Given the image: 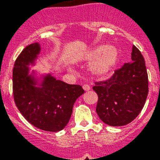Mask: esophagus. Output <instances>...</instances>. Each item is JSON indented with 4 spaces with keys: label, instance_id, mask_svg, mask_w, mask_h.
I'll use <instances>...</instances> for the list:
<instances>
[{
    "label": "esophagus",
    "instance_id": "obj_1",
    "mask_svg": "<svg viewBox=\"0 0 160 160\" xmlns=\"http://www.w3.org/2000/svg\"><path fill=\"white\" fill-rule=\"evenodd\" d=\"M82 88H83V89L85 91H89L90 89V86H89V85H88V84H84L82 86Z\"/></svg>",
    "mask_w": 160,
    "mask_h": 160
}]
</instances>
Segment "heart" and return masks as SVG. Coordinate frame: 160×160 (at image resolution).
<instances>
[{
  "label": "heart",
  "mask_w": 160,
  "mask_h": 160,
  "mask_svg": "<svg viewBox=\"0 0 160 160\" xmlns=\"http://www.w3.org/2000/svg\"><path fill=\"white\" fill-rule=\"evenodd\" d=\"M86 58L89 61L98 59L92 66V71L95 74L103 76L115 66L118 59V51L113 47L99 46L88 53Z\"/></svg>",
  "instance_id": "obj_1"
}]
</instances>
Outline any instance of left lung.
Wrapping results in <instances>:
<instances>
[{
	"label": "left lung",
	"mask_w": 160,
	"mask_h": 160,
	"mask_svg": "<svg viewBox=\"0 0 160 160\" xmlns=\"http://www.w3.org/2000/svg\"><path fill=\"white\" fill-rule=\"evenodd\" d=\"M132 63L115 70L110 78L95 81L92 89L98 95L96 112L104 123L127 125L138 116L148 94V75L144 58L133 46Z\"/></svg>",
	"instance_id": "left-lung-1"
}]
</instances>
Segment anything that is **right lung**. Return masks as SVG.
I'll return each mask as SVG.
<instances>
[{
  "label": "right lung",
  "mask_w": 160,
  "mask_h": 160,
  "mask_svg": "<svg viewBox=\"0 0 160 160\" xmlns=\"http://www.w3.org/2000/svg\"><path fill=\"white\" fill-rule=\"evenodd\" d=\"M40 45L25 47L16 59L12 70V93L16 107L31 124L47 132H58L68 124L73 106L84 93L80 85H70L51 76L45 78L42 87L36 88L28 65L40 52Z\"/></svg>",
  "instance_id": "1"
}]
</instances>
